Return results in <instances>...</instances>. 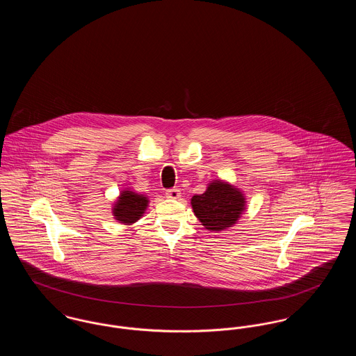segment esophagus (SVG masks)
Returning <instances> with one entry per match:
<instances>
[{"label": "esophagus", "mask_w": 356, "mask_h": 356, "mask_svg": "<svg viewBox=\"0 0 356 356\" xmlns=\"http://www.w3.org/2000/svg\"><path fill=\"white\" fill-rule=\"evenodd\" d=\"M165 196L168 197V199H180V196H181V192H180V189H177V188H173V189H168L167 192H165Z\"/></svg>", "instance_id": "obj_1"}]
</instances>
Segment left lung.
<instances>
[{
    "instance_id": "obj_1",
    "label": "left lung",
    "mask_w": 356,
    "mask_h": 356,
    "mask_svg": "<svg viewBox=\"0 0 356 356\" xmlns=\"http://www.w3.org/2000/svg\"><path fill=\"white\" fill-rule=\"evenodd\" d=\"M245 204L247 199L240 188L220 179L208 183L204 193L191 199L195 216L212 232L234 227L247 209Z\"/></svg>"
}]
</instances>
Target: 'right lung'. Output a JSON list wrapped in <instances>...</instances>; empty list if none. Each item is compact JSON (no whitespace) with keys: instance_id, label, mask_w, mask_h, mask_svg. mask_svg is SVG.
<instances>
[{"instance_id":"obj_1","label":"right lung","mask_w":356,"mask_h":356,"mask_svg":"<svg viewBox=\"0 0 356 356\" xmlns=\"http://www.w3.org/2000/svg\"><path fill=\"white\" fill-rule=\"evenodd\" d=\"M148 204L149 199L147 195L137 193L131 188H125L120 192L119 197L113 203L112 213L115 220L124 225H132L144 216Z\"/></svg>"}]
</instances>
